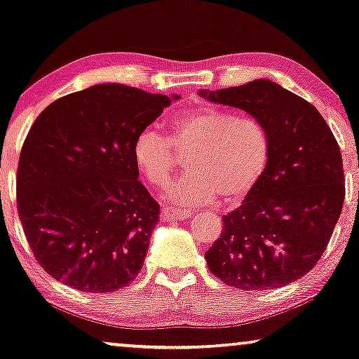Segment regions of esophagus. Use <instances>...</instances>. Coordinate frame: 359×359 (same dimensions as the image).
<instances>
[{
	"instance_id": "1",
	"label": "esophagus",
	"mask_w": 359,
	"mask_h": 359,
	"mask_svg": "<svg viewBox=\"0 0 359 359\" xmlns=\"http://www.w3.org/2000/svg\"><path fill=\"white\" fill-rule=\"evenodd\" d=\"M191 215V211L185 208H172V206H164L163 216L164 221H177V219H187Z\"/></svg>"
}]
</instances>
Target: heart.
<instances>
[{
  "label": "heart",
  "mask_w": 359,
  "mask_h": 359,
  "mask_svg": "<svg viewBox=\"0 0 359 359\" xmlns=\"http://www.w3.org/2000/svg\"><path fill=\"white\" fill-rule=\"evenodd\" d=\"M187 154L189 170L165 190L177 203L206 205L221 195L228 203L254 190L270 161V138L264 125L250 117L216 107H201L175 117L165 136L143 128L135 136L133 159L144 179L163 187Z\"/></svg>",
  "instance_id": "obj_1"
}]
</instances>
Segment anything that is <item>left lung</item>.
Returning <instances> with one entry per match:
<instances>
[{"label":"left lung","instance_id":"obj_1","mask_svg":"<svg viewBox=\"0 0 359 359\" xmlns=\"http://www.w3.org/2000/svg\"><path fill=\"white\" fill-rule=\"evenodd\" d=\"M198 94L244 110L270 138L264 177L205 252L211 273L244 291L299 280L324 254L345 200L335 136L314 105L270 79Z\"/></svg>","mask_w":359,"mask_h":359}]
</instances>
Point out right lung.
Here are the masks:
<instances>
[{"label":"right lung","instance_id":"add662e5","mask_svg":"<svg viewBox=\"0 0 359 359\" xmlns=\"http://www.w3.org/2000/svg\"><path fill=\"white\" fill-rule=\"evenodd\" d=\"M172 99L97 84L55 100L29 130L18 213L35 260L57 281L112 292L136 278L159 205L138 180L133 141Z\"/></svg>","mask_w":359,"mask_h":359}]
</instances>
